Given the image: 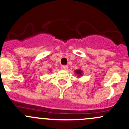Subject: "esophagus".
<instances>
[{"label":"esophagus","mask_w":129,"mask_h":129,"mask_svg":"<svg viewBox=\"0 0 129 129\" xmlns=\"http://www.w3.org/2000/svg\"><path fill=\"white\" fill-rule=\"evenodd\" d=\"M61 69H62V70L66 71V70H67V69H68V67H67V66H61Z\"/></svg>","instance_id":"obj_1"}]
</instances>
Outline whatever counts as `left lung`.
<instances>
[{
    "instance_id": "obj_1",
    "label": "left lung",
    "mask_w": 129,
    "mask_h": 129,
    "mask_svg": "<svg viewBox=\"0 0 129 129\" xmlns=\"http://www.w3.org/2000/svg\"><path fill=\"white\" fill-rule=\"evenodd\" d=\"M75 72L78 75V76H80V75H82V71L81 70H77V71H75Z\"/></svg>"
}]
</instances>
